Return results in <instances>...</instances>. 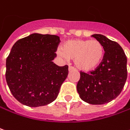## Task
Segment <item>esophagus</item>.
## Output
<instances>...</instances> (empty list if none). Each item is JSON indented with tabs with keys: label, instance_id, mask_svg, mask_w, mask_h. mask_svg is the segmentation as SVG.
Returning a JSON list of instances; mask_svg holds the SVG:
<instances>
[{
	"label": "esophagus",
	"instance_id": "34e87169",
	"mask_svg": "<svg viewBox=\"0 0 130 130\" xmlns=\"http://www.w3.org/2000/svg\"><path fill=\"white\" fill-rule=\"evenodd\" d=\"M72 70H75V68L72 66H70L69 67V71H72Z\"/></svg>",
	"mask_w": 130,
	"mask_h": 130
}]
</instances>
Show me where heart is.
I'll return each mask as SVG.
<instances>
[{
  "mask_svg": "<svg viewBox=\"0 0 130 130\" xmlns=\"http://www.w3.org/2000/svg\"><path fill=\"white\" fill-rule=\"evenodd\" d=\"M60 56L75 60L78 70L89 72L96 69L103 59L104 50L101 43L97 40L74 39L66 41L62 50H58Z\"/></svg>",
  "mask_w": 130,
  "mask_h": 130,
  "instance_id": "1",
  "label": "heart"
}]
</instances>
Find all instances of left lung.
Segmentation results:
<instances>
[{
  "instance_id": "1",
  "label": "left lung",
  "mask_w": 130,
  "mask_h": 130,
  "mask_svg": "<svg viewBox=\"0 0 130 130\" xmlns=\"http://www.w3.org/2000/svg\"><path fill=\"white\" fill-rule=\"evenodd\" d=\"M104 46V55L96 69L88 73L80 71L77 91L80 98L90 104H104L117 98L127 78V58L122 47L102 35H92Z\"/></svg>"
}]
</instances>
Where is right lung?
I'll list each match as a JSON object with an SVG mask.
<instances>
[{"label":"right lung","mask_w":130,"mask_h":130,"mask_svg":"<svg viewBox=\"0 0 130 130\" xmlns=\"http://www.w3.org/2000/svg\"><path fill=\"white\" fill-rule=\"evenodd\" d=\"M60 38L54 35L34 33L14 43L6 62V80L12 95L30 107L54 101L68 75V66L52 60Z\"/></svg>","instance_id":"right-lung-1"}]
</instances>
